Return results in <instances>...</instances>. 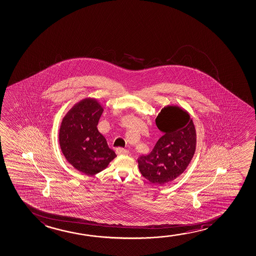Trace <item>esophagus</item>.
I'll list each match as a JSON object with an SVG mask.
<instances>
[{"mask_svg": "<svg viewBox=\"0 0 256 256\" xmlns=\"http://www.w3.org/2000/svg\"><path fill=\"white\" fill-rule=\"evenodd\" d=\"M116 151L118 154H121V156H127L129 154V151L127 149L122 148H118Z\"/></svg>", "mask_w": 256, "mask_h": 256, "instance_id": "esophagus-1", "label": "esophagus"}]
</instances>
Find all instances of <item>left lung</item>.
Instances as JSON below:
<instances>
[{
  "instance_id": "left-lung-1",
  "label": "left lung",
  "mask_w": 256,
  "mask_h": 256,
  "mask_svg": "<svg viewBox=\"0 0 256 256\" xmlns=\"http://www.w3.org/2000/svg\"><path fill=\"white\" fill-rule=\"evenodd\" d=\"M156 126L164 135L152 152L138 158V168L146 180L162 184L181 175L190 164L196 146L194 124L180 108H164Z\"/></svg>"
}]
</instances>
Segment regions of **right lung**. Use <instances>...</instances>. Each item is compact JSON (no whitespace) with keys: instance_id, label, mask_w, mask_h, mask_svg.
I'll return each instance as SVG.
<instances>
[{"instance_id":"1","label":"right lung","mask_w":256,"mask_h":256,"mask_svg":"<svg viewBox=\"0 0 256 256\" xmlns=\"http://www.w3.org/2000/svg\"><path fill=\"white\" fill-rule=\"evenodd\" d=\"M103 108L96 100L78 103L62 122L59 142L65 158L78 170L94 175L116 156L97 129Z\"/></svg>"}]
</instances>
